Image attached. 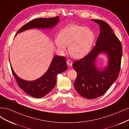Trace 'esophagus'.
Here are the masks:
<instances>
[{
	"mask_svg": "<svg viewBox=\"0 0 129 129\" xmlns=\"http://www.w3.org/2000/svg\"><path fill=\"white\" fill-rule=\"evenodd\" d=\"M66 63L69 66H72V61L70 59H68L67 61H66Z\"/></svg>",
	"mask_w": 129,
	"mask_h": 129,
	"instance_id": "esophagus-1",
	"label": "esophagus"
}]
</instances>
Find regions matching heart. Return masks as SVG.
<instances>
[{
	"label": "heart",
	"mask_w": 129,
	"mask_h": 129,
	"mask_svg": "<svg viewBox=\"0 0 129 129\" xmlns=\"http://www.w3.org/2000/svg\"><path fill=\"white\" fill-rule=\"evenodd\" d=\"M95 39L94 32L86 27L77 24H69L55 39V44L61 52L69 46L70 55L74 58H81L92 48Z\"/></svg>",
	"instance_id": "b5f03b06"
}]
</instances>
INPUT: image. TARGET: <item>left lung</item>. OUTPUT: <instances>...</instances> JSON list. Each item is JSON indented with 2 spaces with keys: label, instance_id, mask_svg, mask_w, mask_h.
I'll return each mask as SVG.
<instances>
[{
  "label": "left lung",
  "instance_id": "8db88e82",
  "mask_svg": "<svg viewBox=\"0 0 129 129\" xmlns=\"http://www.w3.org/2000/svg\"><path fill=\"white\" fill-rule=\"evenodd\" d=\"M92 20L100 28L96 45L89 54L72 65L77 73L74 88L81 96L88 99L102 96L117 79L122 56V44L109 24L101 20ZM101 53L109 58L103 69H99L96 65V58Z\"/></svg>",
  "mask_w": 129,
  "mask_h": 129
}]
</instances>
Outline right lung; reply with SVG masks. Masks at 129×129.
Wrapping results in <instances>:
<instances>
[{
    "label": "right lung",
    "mask_w": 129,
    "mask_h": 129,
    "mask_svg": "<svg viewBox=\"0 0 129 129\" xmlns=\"http://www.w3.org/2000/svg\"><path fill=\"white\" fill-rule=\"evenodd\" d=\"M59 21V16L34 19L21 28L16 33V35L31 29H50L58 23ZM10 65L12 73L19 87L24 92L36 98H43L50 92L56 85L58 74L64 72L67 69L65 57L55 55L47 72L42 77L35 80L27 81L22 79L16 75L12 67L11 63Z\"/></svg>",
    "instance_id": "right-lung-1"
}]
</instances>
